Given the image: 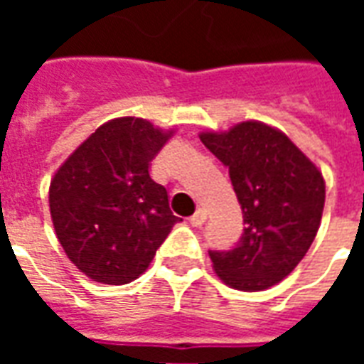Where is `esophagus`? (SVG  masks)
Masks as SVG:
<instances>
[{
  "label": "esophagus",
  "mask_w": 364,
  "mask_h": 364,
  "mask_svg": "<svg viewBox=\"0 0 364 364\" xmlns=\"http://www.w3.org/2000/svg\"><path fill=\"white\" fill-rule=\"evenodd\" d=\"M205 220H206V213H205V210H197V213L193 214V216H191V218H189L191 226H195V228H198V226H203V224H205Z\"/></svg>",
  "instance_id": "obj_1"
}]
</instances>
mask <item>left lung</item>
Returning a JSON list of instances; mask_svg holds the SVG:
<instances>
[{
  "label": "left lung",
  "instance_id": "8db88e82",
  "mask_svg": "<svg viewBox=\"0 0 364 364\" xmlns=\"http://www.w3.org/2000/svg\"><path fill=\"white\" fill-rule=\"evenodd\" d=\"M200 142L228 167L245 228L228 252H214V271L237 290H265L302 261L320 228L326 183L289 136L257 120Z\"/></svg>",
  "mask_w": 364,
  "mask_h": 364
}]
</instances>
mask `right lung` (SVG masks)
<instances>
[{
    "label": "right lung",
    "mask_w": 364,
    "mask_h": 364,
    "mask_svg": "<svg viewBox=\"0 0 364 364\" xmlns=\"http://www.w3.org/2000/svg\"><path fill=\"white\" fill-rule=\"evenodd\" d=\"M148 120L99 127L50 183V216L64 252L90 279L127 284L148 269L177 222L150 161L169 140Z\"/></svg>",
    "instance_id": "1"
}]
</instances>
